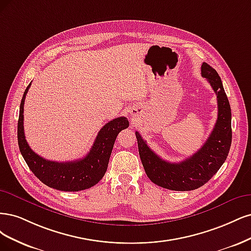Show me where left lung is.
I'll use <instances>...</instances> for the list:
<instances>
[{"label": "left lung", "mask_w": 251, "mask_h": 251, "mask_svg": "<svg viewBox=\"0 0 251 251\" xmlns=\"http://www.w3.org/2000/svg\"><path fill=\"white\" fill-rule=\"evenodd\" d=\"M201 75L207 79L217 96L218 118L208 139L196 153L180 163H169L153 152L135 132L137 146L149 179L159 187L172 191H192L202 187L221 168L231 145V110L220 76L215 69L203 62Z\"/></svg>", "instance_id": "1"}]
</instances>
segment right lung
I'll return each mask as SVG.
<instances>
[{
  "label": "right lung",
  "mask_w": 251,
  "mask_h": 251,
  "mask_svg": "<svg viewBox=\"0 0 251 251\" xmlns=\"http://www.w3.org/2000/svg\"><path fill=\"white\" fill-rule=\"evenodd\" d=\"M31 83L23 95L18 123V142L22 155L37 178L46 185L64 192H78L98 183L107 170L119 132L129 126L127 118L119 117L105 124L87 154L78 160L58 163L46 159L32 150L24 133V103Z\"/></svg>",
  "instance_id": "add662e5"
}]
</instances>
